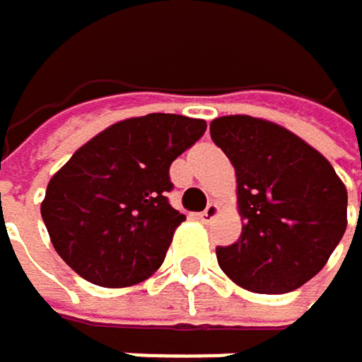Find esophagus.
<instances>
[{"label":"esophagus","mask_w":362,"mask_h":362,"mask_svg":"<svg viewBox=\"0 0 362 362\" xmlns=\"http://www.w3.org/2000/svg\"><path fill=\"white\" fill-rule=\"evenodd\" d=\"M216 214H218V205H216V203H209V205L199 214V221L209 223L211 218H216Z\"/></svg>","instance_id":"esophagus-1"}]
</instances>
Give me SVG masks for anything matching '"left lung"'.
I'll list each match as a JSON object with an SVG mask.
<instances>
[{"mask_svg":"<svg viewBox=\"0 0 362 362\" xmlns=\"http://www.w3.org/2000/svg\"><path fill=\"white\" fill-rule=\"evenodd\" d=\"M209 135L235 168L245 221L238 243L216 247L221 269L253 293L303 286L325 267L347 227V189L334 168L267 119L218 117Z\"/></svg>","mask_w":362,"mask_h":362,"instance_id":"1","label":"left lung"}]
</instances>
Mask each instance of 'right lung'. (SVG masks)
<instances>
[{
	"instance_id": "add662e5",
	"label": "right lung",
	"mask_w": 362,
	"mask_h": 362,
	"mask_svg": "<svg viewBox=\"0 0 362 362\" xmlns=\"http://www.w3.org/2000/svg\"><path fill=\"white\" fill-rule=\"evenodd\" d=\"M203 119L151 113L95 135L47 183L41 216L67 267L95 286L151 277L185 221L170 201V163L205 133Z\"/></svg>"
}]
</instances>
